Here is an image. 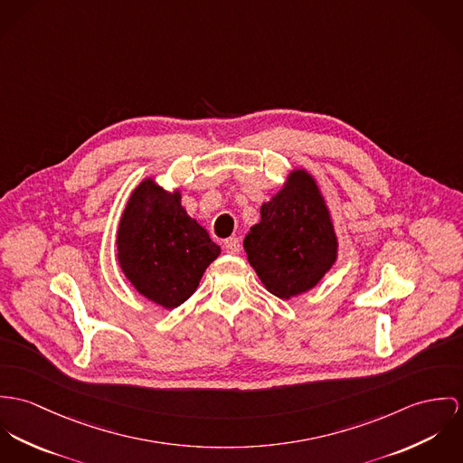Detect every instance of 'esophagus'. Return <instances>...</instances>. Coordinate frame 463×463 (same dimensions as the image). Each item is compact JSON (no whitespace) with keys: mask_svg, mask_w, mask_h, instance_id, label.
I'll use <instances>...</instances> for the list:
<instances>
[{"mask_svg":"<svg viewBox=\"0 0 463 463\" xmlns=\"http://www.w3.org/2000/svg\"><path fill=\"white\" fill-rule=\"evenodd\" d=\"M223 249H225V252H229V254H238L240 249H241L240 240H238V238H229V240H225V241H223Z\"/></svg>","mask_w":463,"mask_h":463,"instance_id":"1","label":"esophagus"}]
</instances>
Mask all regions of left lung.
<instances>
[{
    "label": "left lung",
    "mask_w": 463,
    "mask_h": 463,
    "mask_svg": "<svg viewBox=\"0 0 463 463\" xmlns=\"http://www.w3.org/2000/svg\"><path fill=\"white\" fill-rule=\"evenodd\" d=\"M260 282L279 298L314 288L337 256V238L314 179L304 170L260 206V222L243 240Z\"/></svg>",
    "instance_id": "1"
}]
</instances>
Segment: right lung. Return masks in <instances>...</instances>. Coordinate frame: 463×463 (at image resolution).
<instances>
[{
  "instance_id": "right-lung-1",
  "label": "right lung",
  "mask_w": 463,
  "mask_h": 463,
  "mask_svg": "<svg viewBox=\"0 0 463 463\" xmlns=\"http://www.w3.org/2000/svg\"><path fill=\"white\" fill-rule=\"evenodd\" d=\"M117 249L120 268L137 291L165 308L184 304L220 256L206 229L181 206L179 192L168 194L153 179L133 192L124 209Z\"/></svg>"
}]
</instances>
